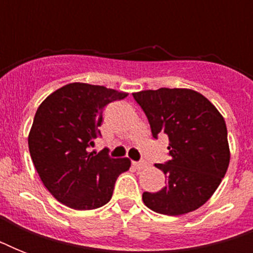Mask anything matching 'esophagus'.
Segmentation results:
<instances>
[{
	"instance_id": "esophagus-1",
	"label": "esophagus",
	"mask_w": 253,
	"mask_h": 253,
	"mask_svg": "<svg viewBox=\"0 0 253 253\" xmlns=\"http://www.w3.org/2000/svg\"><path fill=\"white\" fill-rule=\"evenodd\" d=\"M132 166H134L136 169H139V170H140V169L147 168V163H144V162H134V163H132Z\"/></svg>"
}]
</instances>
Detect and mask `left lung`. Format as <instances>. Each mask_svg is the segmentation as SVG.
Instances as JSON below:
<instances>
[{
  "label": "left lung",
  "mask_w": 253,
  "mask_h": 253,
  "mask_svg": "<svg viewBox=\"0 0 253 253\" xmlns=\"http://www.w3.org/2000/svg\"><path fill=\"white\" fill-rule=\"evenodd\" d=\"M146 113L154 138L167 134V164H156L166 174V186L143 193L152 211L182 215L206 204L222 182L230 164V146L223 115L198 91L160 87L132 93Z\"/></svg>",
  "instance_id": "left-lung-1"
}]
</instances>
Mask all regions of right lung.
Returning a JSON list of instances; mask_svg holds the SVG:
<instances>
[{
  "label": "right lung",
  "instance_id": "right-lung-1",
  "mask_svg": "<svg viewBox=\"0 0 253 253\" xmlns=\"http://www.w3.org/2000/svg\"><path fill=\"white\" fill-rule=\"evenodd\" d=\"M127 95L101 85L71 83L38 107L29 134L30 155L43 185L65 206L93 210L106 205L118 176L130 169L127 158L89 151L99 134L103 107Z\"/></svg>",
  "mask_w": 253,
  "mask_h": 253
}]
</instances>
